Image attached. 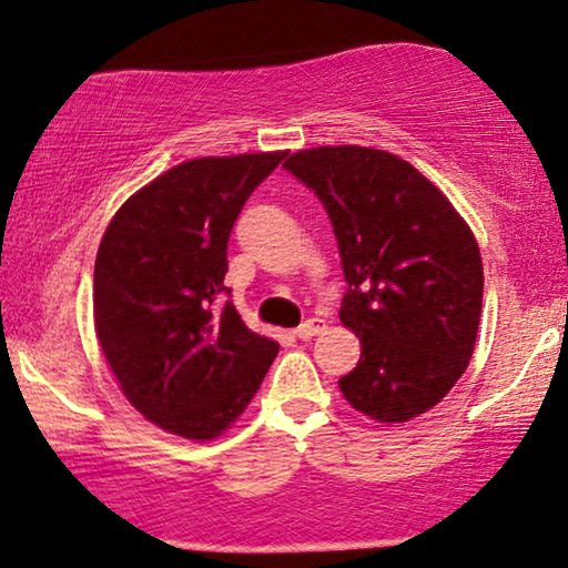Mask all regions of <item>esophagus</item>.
Here are the masks:
<instances>
[{"instance_id": "esophagus-1", "label": "esophagus", "mask_w": 568, "mask_h": 568, "mask_svg": "<svg viewBox=\"0 0 568 568\" xmlns=\"http://www.w3.org/2000/svg\"><path fill=\"white\" fill-rule=\"evenodd\" d=\"M322 329H324V320H320V316H312V320H306L304 324H301V327L293 332V335H296L298 339H312V337L320 335Z\"/></svg>"}]
</instances>
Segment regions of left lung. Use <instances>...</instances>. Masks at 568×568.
Segmentation results:
<instances>
[{
    "label": "left lung",
    "mask_w": 568,
    "mask_h": 568,
    "mask_svg": "<svg viewBox=\"0 0 568 568\" xmlns=\"http://www.w3.org/2000/svg\"><path fill=\"white\" fill-rule=\"evenodd\" d=\"M285 171L327 210L347 293L339 322L361 361L339 379L355 410L405 423L465 374L483 306L480 248L452 202L403 158L374 148L298 150Z\"/></svg>",
    "instance_id": "1"
}]
</instances>
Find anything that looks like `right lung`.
Instances as JSON below:
<instances>
[{
	"label": "right lung",
	"mask_w": 568,
	"mask_h": 568,
	"mask_svg": "<svg viewBox=\"0 0 568 568\" xmlns=\"http://www.w3.org/2000/svg\"><path fill=\"white\" fill-rule=\"evenodd\" d=\"M285 153L196 158L132 194L95 256L98 343L126 399L169 434L210 442L260 389L277 343L221 293L248 194Z\"/></svg>",
	"instance_id": "add662e5"
}]
</instances>
